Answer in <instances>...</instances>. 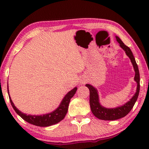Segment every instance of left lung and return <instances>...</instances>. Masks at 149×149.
Listing matches in <instances>:
<instances>
[{"label":"left lung","instance_id":"1","mask_svg":"<svg viewBox=\"0 0 149 149\" xmlns=\"http://www.w3.org/2000/svg\"><path fill=\"white\" fill-rule=\"evenodd\" d=\"M116 39L119 43L120 47L125 51L126 55L129 57L132 63L134 70H135L134 80L137 83V89H136V92L134 96L125 104L117 108L107 109V108L102 107L100 104L98 93H97V89L91 85H85V86L88 87L89 89V104H90L91 112H92L95 117L98 118L99 119L106 120V121H114V120L121 119V118L124 117L125 116L127 115L131 111L132 108L135 104L140 91V73L134 55L132 54L131 49L127 46H126L118 36H116Z\"/></svg>","mask_w":149,"mask_h":149}]
</instances>
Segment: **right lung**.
Instances as JSON below:
<instances>
[{
  "label": "right lung",
  "instance_id": "1",
  "mask_svg": "<svg viewBox=\"0 0 149 149\" xmlns=\"http://www.w3.org/2000/svg\"><path fill=\"white\" fill-rule=\"evenodd\" d=\"M77 90V87H74V89L69 91L67 94L65 95L64 99L62 100V102L60 103L59 107L54 111L52 112V113L45 114L43 115H26L21 111H19L17 108L15 107L14 104L12 102L11 97L9 95V100L11 104V106L13 107V109L15 110L16 113L18 115H19L22 119L27 121L28 123L32 125L40 126V127H47V126H50L54 124H56L59 123V122L62 121L66 116L67 112H68V108L69 103H70V99L74 96V95L76 93ZM7 91H9V89L7 87Z\"/></svg>",
  "mask_w": 149,
  "mask_h": 149
}]
</instances>
